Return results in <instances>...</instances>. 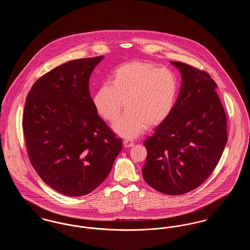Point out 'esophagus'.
Masks as SVG:
<instances>
[{
    "instance_id": "34e87169",
    "label": "esophagus",
    "mask_w": 250,
    "mask_h": 250,
    "mask_svg": "<svg viewBox=\"0 0 250 250\" xmlns=\"http://www.w3.org/2000/svg\"><path fill=\"white\" fill-rule=\"evenodd\" d=\"M123 143H124V146H125V147H126V148L134 146V143H133V142H130V141H128V140H125V141L123 142Z\"/></svg>"
}]
</instances>
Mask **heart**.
<instances>
[{
  "instance_id": "b5f03b06",
  "label": "heart",
  "mask_w": 250,
  "mask_h": 250,
  "mask_svg": "<svg viewBox=\"0 0 250 250\" xmlns=\"http://www.w3.org/2000/svg\"><path fill=\"white\" fill-rule=\"evenodd\" d=\"M179 93L176 75L151 62H132L119 66L111 83L99 87L94 97L98 113L109 123L125 113L113 125L120 136L134 139L169 116Z\"/></svg>"
}]
</instances>
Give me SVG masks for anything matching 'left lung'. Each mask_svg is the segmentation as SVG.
Masks as SVG:
<instances>
[{"label":"left lung","instance_id":"8db88e82","mask_svg":"<svg viewBox=\"0 0 250 250\" xmlns=\"http://www.w3.org/2000/svg\"><path fill=\"white\" fill-rule=\"evenodd\" d=\"M182 74V85L169 116L144 142L145 182L167 195L197 188L217 165L228 142L227 117L207 72L170 62Z\"/></svg>","mask_w":250,"mask_h":250}]
</instances>
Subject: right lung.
<instances>
[{"label": "right lung", "instance_id": "add662e5", "mask_svg": "<svg viewBox=\"0 0 250 250\" xmlns=\"http://www.w3.org/2000/svg\"><path fill=\"white\" fill-rule=\"evenodd\" d=\"M104 56L74 60L39 78L26 98L29 159L51 188L80 197L107 178L122 141L97 114L89 80Z\"/></svg>", "mask_w": 250, "mask_h": 250}]
</instances>
